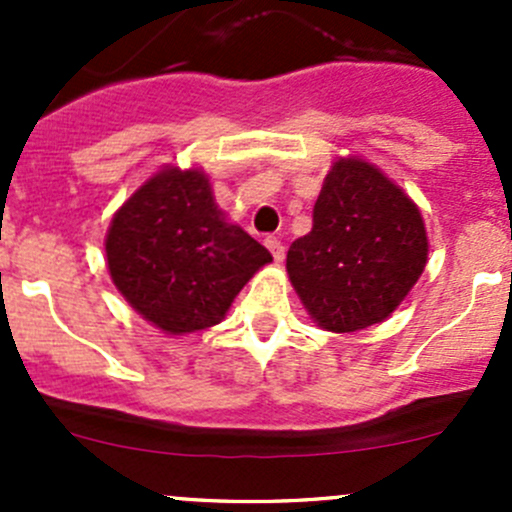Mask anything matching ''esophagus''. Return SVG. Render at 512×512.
I'll list each match as a JSON object with an SVG mask.
<instances>
[{"label": "esophagus", "instance_id": "obj_1", "mask_svg": "<svg viewBox=\"0 0 512 512\" xmlns=\"http://www.w3.org/2000/svg\"><path fill=\"white\" fill-rule=\"evenodd\" d=\"M265 247L272 252V260H275L277 265H280V262L285 260V245H282V242L277 240V237H267Z\"/></svg>", "mask_w": 512, "mask_h": 512}]
</instances>
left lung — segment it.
<instances>
[{"label": "left lung", "mask_w": 512, "mask_h": 512, "mask_svg": "<svg viewBox=\"0 0 512 512\" xmlns=\"http://www.w3.org/2000/svg\"><path fill=\"white\" fill-rule=\"evenodd\" d=\"M428 260L421 210L359 156L337 158L314 203L312 232L287 250V275L309 319L327 332L384 322Z\"/></svg>", "instance_id": "8db88e82"}]
</instances>
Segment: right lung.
Wrapping results in <instances>:
<instances>
[{
    "label": "right lung",
    "mask_w": 512,
    "mask_h": 512,
    "mask_svg": "<svg viewBox=\"0 0 512 512\" xmlns=\"http://www.w3.org/2000/svg\"><path fill=\"white\" fill-rule=\"evenodd\" d=\"M113 285L146 322L170 337L225 319L240 289L272 255L218 208L203 168L163 165L106 232Z\"/></svg>",
    "instance_id": "add662e5"
}]
</instances>
